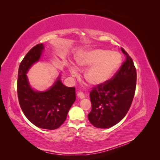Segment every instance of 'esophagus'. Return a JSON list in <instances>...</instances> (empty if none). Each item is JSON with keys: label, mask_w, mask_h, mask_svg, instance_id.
<instances>
[{"label": "esophagus", "mask_w": 160, "mask_h": 160, "mask_svg": "<svg viewBox=\"0 0 160 160\" xmlns=\"http://www.w3.org/2000/svg\"><path fill=\"white\" fill-rule=\"evenodd\" d=\"M77 96L78 98H80V99H82V98H85V96H84V94L83 93V92H82V91H78L77 93Z\"/></svg>", "instance_id": "esophagus-1"}]
</instances>
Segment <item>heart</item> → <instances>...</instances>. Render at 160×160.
Segmentation results:
<instances>
[{
	"label": "heart",
	"instance_id": "heart-1",
	"mask_svg": "<svg viewBox=\"0 0 160 160\" xmlns=\"http://www.w3.org/2000/svg\"><path fill=\"white\" fill-rule=\"evenodd\" d=\"M78 66L82 68L90 67L84 73V78L93 85H99L111 80L122 64V57L117 52L108 50L93 49L81 56L77 60ZM71 73L76 75L73 67Z\"/></svg>",
	"mask_w": 160,
	"mask_h": 160
}]
</instances>
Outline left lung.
<instances>
[{
  "label": "left lung",
  "instance_id": "obj_1",
  "mask_svg": "<svg viewBox=\"0 0 160 160\" xmlns=\"http://www.w3.org/2000/svg\"><path fill=\"white\" fill-rule=\"evenodd\" d=\"M126 60L108 82L90 91L89 120L95 127L106 128L118 124L131 107L136 88L137 72L131 56L123 49Z\"/></svg>",
  "mask_w": 160,
  "mask_h": 160
}]
</instances>
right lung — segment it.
I'll list each match as a JSON object with an SVG mask.
<instances>
[{
  "label": "right lung",
  "instance_id": "add662e5",
  "mask_svg": "<svg viewBox=\"0 0 160 160\" xmlns=\"http://www.w3.org/2000/svg\"><path fill=\"white\" fill-rule=\"evenodd\" d=\"M43 49L42 43L36 45L20 62L17 93L20 108L26 118L36 127L54 130L65 121L68 112L76 100V89L64 86L60 78L44 92H37L30 87L26 73L39 60Z\"/></svg>",
  "mask_w": 160,
  "mask_h": 160
}]
</instances>
